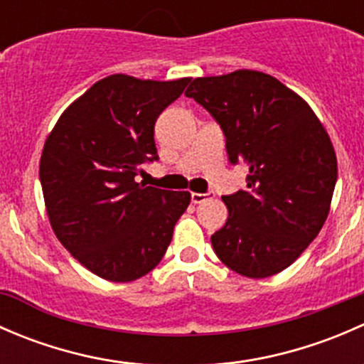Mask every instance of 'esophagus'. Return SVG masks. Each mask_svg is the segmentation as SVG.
<instances>
[{
  "instance_id": "obj_1",
  "label": "esophagus",
  "mask_w": 364,
  "mask_h": 364,
  "mask_svg": "<svg viewBox=\"0 0 364 364\" xmlns=\"http://www.w3.org/2000/svg\"><path fill=\"white\" fill-rule=\"evenodd\" d=\"M208 196H209V193H196V192H193V193H192V203H193V204L204 203V200L208 199Z\"/></svg>"
}]
</instances>
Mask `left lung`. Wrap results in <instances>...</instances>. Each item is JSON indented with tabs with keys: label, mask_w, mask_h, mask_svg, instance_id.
I'll return each mask as SVG.
<instances>
[{
	"label": "left lung",
	"mask_w": 364,
	"mask_h": 364,
	"mask_svg": "<svg viewBox=\"0 0 364 364\" xmlns=\"http://www.w3.org/2000/svg\"><path fill=\"white\" fill-rule=\"evenodd\" d=\"M186 97L213 114L247 190L223 196L225 225L211 236L218 259L248 278L280 273L317 237L331 208L338 161L310 105L273 75L236 70L197 77Z\"/></svg>",
	"instance_id": "obj_1"
}]
</instances>
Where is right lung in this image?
<instances>
[{"instance_id":"add662e5","label":"right lung","mask_w":364,"mask_h":364,"mask_svg":"<svg viewBox=\"0 0 364 364\" xmlns=\"http://www.w3.org/2000/svg\"><path fill=\"white\" fill-rule=\"evenodd\" d=\"M190 77L149 80L114 73L65 109L40 159L50 227L97 277L134 282L155 269L190 192L135 181L156 160L155 121L185 91Z\"/></svg>"}]
</instances>
